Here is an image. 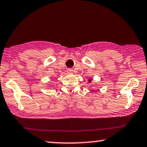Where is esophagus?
Instances as JSON below:
<instances>
[{"label":"esophagus","instance_id":"esophagus-1","mask_svg":"<svg viewBox=\"0 0 147 147\" xmlns=\"http://www.w3.org/2000/svg\"><path fill=\"white\" fill-rule=\"evenodd\" d=\"M72 71H73V70H72L71 69H68L67 70V74H71Z\"/></svg>","mask_w":147,"mask_h":147}]
</instances>
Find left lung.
Listing matches in <instances>:
<instances>
[{
  "label": "left lung",
  "mask_w": 147,
  "mask_h": 147,
  "mask_svg": "<svg viewBox=\"0 0 147 147\" xmlns=\"http://www.w3.org/2000/svg\"><path fill=\"white\" fill-rule=\"evenodd\" d=\"M91 80H92V79H89V80H88V82H89V83H91ZM94 90V89H93V91Z\"/></svg>",
  "instance_id": "1"
}]
</instances>
